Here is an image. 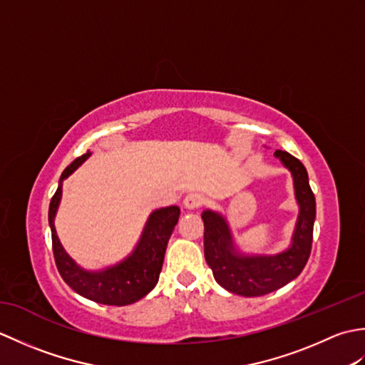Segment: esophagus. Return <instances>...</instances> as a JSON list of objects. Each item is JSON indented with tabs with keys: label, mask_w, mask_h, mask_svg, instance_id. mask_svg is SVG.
I'll return each instance as SVG.
<instances>
[{
	"label": "esophagus",
	"mask_w": 365,
	"mask_h": 365,
	"mask_svg": "<svg viewBox=\"0 0 365 365\" xmlns=\"http://www.w3.org/2000/svg\"><path fill=\"white\" fill-rule=\"evenodd\" d=\"M204 202V197L202 195H199V192H190V195L185 196L183 199V205L185 208H188V210H195V208H199Z\"/></svg>",
	"instance_id": "34e87169"
}]
</instances>
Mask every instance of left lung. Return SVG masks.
Returning a JSON list of instances; mask_svg holds the SVG:
<instances>
[{"instance_id": "1", "label": "left lung", "mask_w": 365, "mask_h": 365, "mask_svg": "<svg viewBox=\"0 0 365 365\" xmlns=\"http://www.w3.org/2000/svg\"><path fill=\"white\" fill-rule=\"evenodd\" d=\"M276 157L290 170L293 177L294 197L299 213L289 250L276 255H247L240 252L226 218L218 212H202L204 252L213 276L224 289L242 297H262L281 289L298 277L311 255L315 196L309 185L304 165L293 155L276 150Z\"/></svg>"}]
</instances>
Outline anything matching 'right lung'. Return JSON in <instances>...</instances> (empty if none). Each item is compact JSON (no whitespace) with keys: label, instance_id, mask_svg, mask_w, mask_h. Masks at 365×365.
<instances>
[{"label":"right lung","instance_id":"add662e5","mask_svg":"<svg viewBox=\"0 0 365 365\" xmlns=\"http://www.w3.org/2000/svg\"><path fill=\"white\" fill-rule=\"evenodd\" d=\"M89 157L91 152L84 153L64 169L59 178L58 190L51 197L48 222L51 227L54 262L64 282L81 297L106 306L133 304L138 299L144 298L158 282L166 246L180 216V208L170 205L152 212L141 238L127 259L98 271L81 268L61 245L56 229H54V216H56L61 196H63V180L75 173Z\"/></svg>","mask_w":365,"mask_h":365}]
</instances>
